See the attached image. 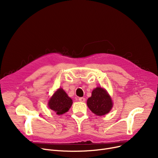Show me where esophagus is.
Masks as SVG:
<instances>
[{
    "instance_id": "34e87169",
    "label": "esophagus",
    "mask_w": 158,
    "mask_h": 158,
    "mask_svg": "<svg viewBox=\"0 0 158 158\" xmlns=\"http://www.w3.org/2000/svg\"><path fill=\"white\" fill-rule=\"evenodd\" d=\"M78 100H79V101H80V102H85V101H86V99H85V98H84V97H79V98H78Z\"/></svg>"
}]
</instances>
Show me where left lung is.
<instances>
[{
	"label": "left lung",
	"instance_id": "1",
	"mask_svg": "<svg viewBox=\"0 0 158 158\" xmlns=\"http://www.w3.org/2000/svg\"><path fill=\"white\" fill-rule=\"evenodd\" d=\"M87 105L94 114L102 116L110 111L113 107V102L106 91L98 87L93 90L92 97L87 101Z\"/></svg>",
	"mask_w": 158,
	"mask_h": 158
}]
</instances>
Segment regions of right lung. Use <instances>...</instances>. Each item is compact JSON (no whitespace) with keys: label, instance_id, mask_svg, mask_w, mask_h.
I'll list each match as a JSON object with an SVG mask.
<instances>
[{"label":"right lung","instance_id":"add662e5","mask_svg":"<svg viewBox=\"0 0 158 158\" xmlns=\"http://www.w3.org/2000/svg\"><path fill=\"white\" fill-rule=\"evenodd\" d=\"M72 104V100L62 88L58 89L48 102L49 108L56 113L62 114L67 112Z\"/></svg>","mask_w":158,"mask_h":158}]
</instances>
